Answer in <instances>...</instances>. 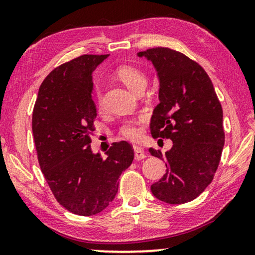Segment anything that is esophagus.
<instances>
[{"label":"esophagus","instance_id":"34e87169","mask_svg":"<svg viewBox=\"0 0 255 255\" xmlns=\"http://www.w3.org/2000/svg\"><path fill=\"white\" fill-rule=\"evenodd\" d=\"M133 152H135L136 159H143L145 157H147V153H146L144 148H141L140 146H133Z\"/></svg>","mask_w":255,"mask_h":255}]
</instances>
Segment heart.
Instances as JSON below:
<instances>
[{"instance_id":"heart-1","label":"heart","mask_w":255,"mask_h":255,"mask_svg":"<svg viewBox=\"0 0 255 255\" xmlns=\"http://www.w3.org/2000/svg\"><path fill=\"white\" fill-rule=\"evenodd\" d=\"M116 74L126 84L131 91L135 92L140 85L146 84V76L143 72L138 68L130 65H123L117 68ZM94 94H96V100L99 107L103 106L102 101V93L99 86L94 88ZM120 133L124 137L129 138V139H135L139 136V128H138V122L136 120H127L125 122L122 127H120Z\"/></svg>"}]
</instances>
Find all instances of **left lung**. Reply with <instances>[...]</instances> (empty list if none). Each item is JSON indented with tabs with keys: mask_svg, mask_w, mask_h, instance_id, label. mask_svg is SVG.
<instances>
[{
	"mask_svg": "<svg viewBox=\"0 0 255 255\" xmlns=\"http://www.w3.org/2000/svg\"><path fill=\"white\" fill-rule=\"evenodd\" d=\"M137 56L152 62L159 81L150 133L173 141L164 154L149 148L166 166L150 191L166 204H185L205 191L221 161L225 143L222 105L206 71L182 53L156 47Z\"/></svg>",
	"mask_w": 255,
	"mask_h": 255,
	"instance_id": "obj_1",
	"label": "left lung"
}]
</instances>
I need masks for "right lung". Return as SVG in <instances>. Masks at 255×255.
Instances as JSON below:
<instances>
[{"label":"right lung","mask_w":255,"mask_h":255,"mask_svg":"<svg viewBox=\"0 0 255 255\" xmlns=\"http://www.w3.org/2000/svg\"><path fill=\"white\" fill-rule=\"evenodd\" d=\"M109 55H82L56 67L42 82L32 112V133L42 174L60 205L71 213H101L118 192V179L133 159L126 140L107 157L94 154L97 118L92 73Z\"/></svg>","instance_id":"1"}]
</instances>
